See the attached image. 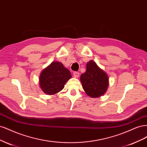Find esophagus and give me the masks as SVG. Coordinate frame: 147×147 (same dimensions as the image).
Listing matches in <instances>:
<instances>
[{
    "instance_id": "1",
    "label": "esophagus",
    "mask_w": 147,
    "mask_h": 147,
    "mask_svg": "<svg viewBox=\"0 0 147 147\" xmlns=\"http://www.w3.org/2000/svg\"><path fill=\"white\" fill-rule=\"evenodd\" d=\"M73 75H74V77L75 78H78V77H79L80 74H79V72H73Z\"/></svg>"
}]
</instances>
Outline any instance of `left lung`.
Returning a JSON list of instances; mask_svg holds the SVG:
<instances>
[{
  "mask_svg": "<svg viewBox=\"0 0 147 147\" xmlns=\"http://www.w3.org/2000/svg\"><path fill=\"white\" fill-rule=\"evenodd\" d=\"M80 81L84 91L91 97L103 95L109 86L107 75L93 61L87 63L86 70L81 75Z\"/></svg>",
  "mask_w": 147,
  "mask_h": 147,
  "instance_id": "1",
  "label": "left lung"
}]
</instances>
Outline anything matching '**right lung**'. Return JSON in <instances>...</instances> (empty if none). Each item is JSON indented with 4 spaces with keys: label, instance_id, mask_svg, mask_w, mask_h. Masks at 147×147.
Wrapping results in <instances>:
<instances>
[{
    "label": "right lung",
    "instance_id": "1",
    "mask_svg": "<svg viewBox=\"0 0 147 147\" xmlns=\"http://www.w3.org/2000/svg\"><path fill=\"white\" fill-rule=\"evenodd\" d=\"M70 78V71L63 64L53 62L42 72L39 78L40 86L45 94H55L63 90Z\"/></svg>",
    "mask_w": 147,
    "mask_h": 147
}]
</instances>
